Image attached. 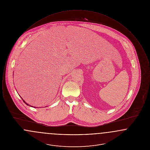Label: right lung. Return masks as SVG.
I'll return each instance as SVG.
<instances>
[{
	"instance_id": "1",
	"label": "right lung",
	"mask_w": 150,
	"mask_h": 150,
	"mask_svg": "<svg viewBox=\"0 0 150 150\" xmlns=\"http://www.w3.org/2000/svg\"><path fill=\"white\" fill-rule=\"evenodd\" d=\"M22 100H23V102H24V103H25V104H26V105H28V106H31V107H35V108H36L35 107H34V106H30V105H29V104H28V103H26V102H25V100H23V99H22Z\"/></svg>"
}]
</instances>
